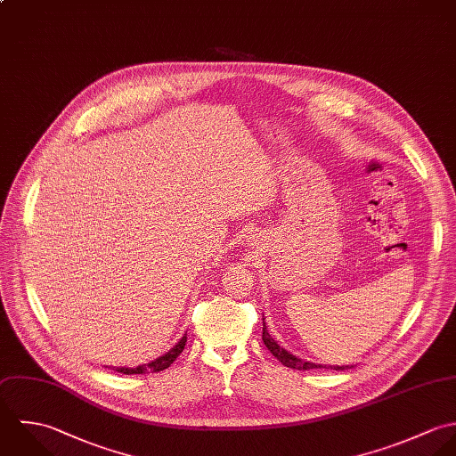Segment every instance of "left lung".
<instances>
[{
	"label": "left lung",
	"instance_id": "1",
	"mask_svg": "<svg viewBox=\"0 0 456 456\" xmlns=\"http://www.w3.org/2000/svg\"><path fill=\"white\" fill-rule=\"evenodd\" d=\"M263 342L265 346L268 347V351L273 354L274 358L283 364V366H289V368H296V370H314V368H331V370H346V368H351L349 364L347 366H333V364H319L312 363V362H305L294 354H290L289 351H285L281 346L276 344V340H273V337L270 335L268 331V326L265 322V315H263Z\"/></svg>",
	"mask_w": 456,
	"mask_h": 456
}]
</instances>
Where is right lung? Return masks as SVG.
<instances>
[{
    "instance_id": "1",
    "label": "right lung",
    "mask_w": 456,
    "mask_h": 456,
    "mask_svg": "<svg viewBox=\"0 0 456 456\" xmlns=\"http://www.w3.org/2000/svg\"><path fill=\"white\" fill-rule=\"evenodd\" d=\"M184 344H186V335L182 337V340L166 354H162L160 358L150 362V363L139 364L135 368H126V366H119V368H114L116 371L119 373H126V375H132V373H155V371H162L166 368H169L173 362L180 356L184 349Z\"/></svg>"
}]
</instances>
